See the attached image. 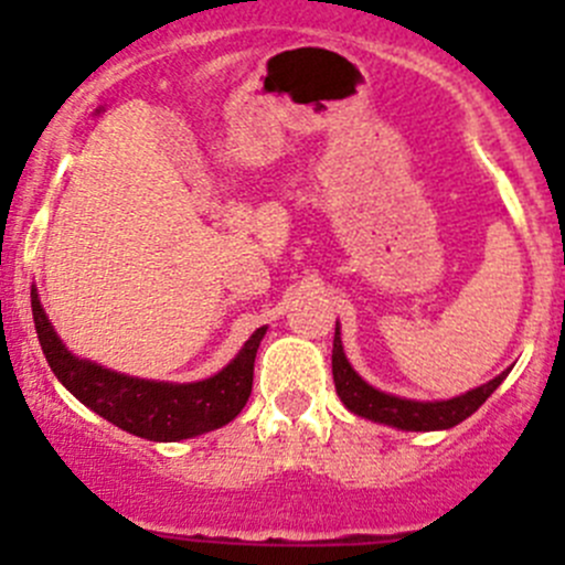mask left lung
Here are the masks:
<instances>
[{"label": "left lung", "mask_w": 565, "mask_h": 565, "mask_svg": "<svg viewBox=\"0 0 565 565\" xmlns=\"http://www.w3.org/2000/svg\"><path fill=\"white\" fill-rule=\"evenodd\" d=\"M505 374H498L494 380H489L487 385L476 391H467L465 396L448 398V402H409V398L388 396V393L372 388V385L363 383L355 372H352L350 361L344 355V347H341L339 328L333 335V383L335 393L341 396V402L347 404V409H352L355 415L369 420H377V424L396 426V429L407 431H431V429H451V426L461 424L465 418H470L494 388L505 380Z\"/></svg>", "instance_id": "1"}]
</instances>
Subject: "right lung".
<instances>
[{"instance_id": "right-lung-1", "label": "right lung", "mask_w": 565, "mask_h": 565, "mask_svg": "<svg viewBox=\"0 0 565 565\" xmlns=\"http://www.w3.org/2000/svg\"><path fill=\"white\" fill-rule=\"evenodd\" d=\"M32 317H35L43 355L56 380L78 402L104 415L114 426L156 443H174L204 435V431L218 429L237 418L250 396L256 350L265 335V328L254 330L235 361L215 377L191 385H172L125 377V374L108 372L98 363L73 358L65 344L56 339L49 317L40 309L35 289H32Z\"/></svg>"}]
</instances>
